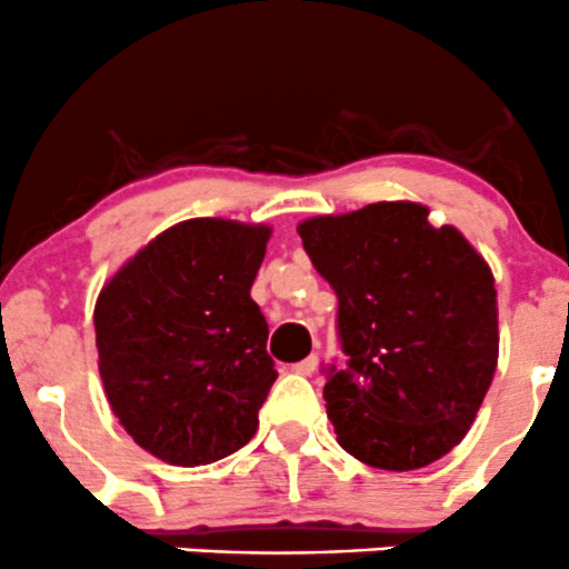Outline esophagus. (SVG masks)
Wrapping results in <instances>:
<instances>
[{
	"instance_id": "1",
	"label": "esophagus",
	"mask_w": 569,
	"mask_h": 569,
	"mask_svg": "<svg viewBox=\"0 0 569 569\" xmlns=\"http://www.w3.org/2000/svg\"><path fill=\"white\" fill-rule=\"evenodd\" d=\"M316 367H318V353H310L308 359L297 361V365L291 367V370H295L297 376H313V372H316Z\"/></svg>"
}]
</instances>
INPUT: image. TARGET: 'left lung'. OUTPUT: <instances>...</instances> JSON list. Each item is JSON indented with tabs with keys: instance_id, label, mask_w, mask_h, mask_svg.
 I'll return each instance as SVG.
<instances>
[{
	"instance_id": "obj_1",
	"label": "left lung",
	"mask_w": 569,
	"mask_h": 569,
	"mask_svg": "<svg viewBox=\"0 0 569 569\" xmlns=\"http://www.w3.org/2000/svg\"><path fill=\"white\" fill-rule=\"evenodd\" d=\"M337 295L342 365L323 367L337 442L378 470H418L459 446L497 370L491 270L413 202L297 227Z\"/></svg>"
}]
</instances>
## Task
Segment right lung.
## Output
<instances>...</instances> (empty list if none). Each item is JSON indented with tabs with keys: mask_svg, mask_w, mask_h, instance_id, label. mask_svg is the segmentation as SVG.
<instances>
[{
	"mask_svg": "<svg viewBox=\"0 0 569 569\" xmlns=\"http://www.w3.org/2000/svg\"><path fill=\"white\" fill-rule=\"evenodd\" d=\"M270 229L191 218L161 232L97 299L99 372L137 446L178 467L240 451L278 378L251 286Z\"/></svg>",
	"mask_w": 569,
	"mask_h": 569,
	"instance_id": "1",
	"label": "right lung"
}]
</instances>
